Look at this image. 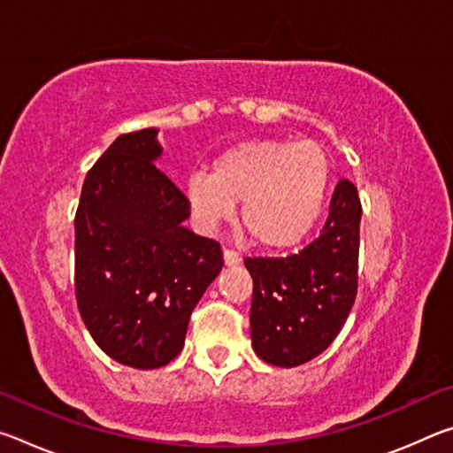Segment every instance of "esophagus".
<instances>
[{
	"label": "esophagus",
	"instance_id": "1",
	"mask_svg": "<svg viewBox=\"0 0 453 453\" xmlns=\"http://www.w3.org/2000/svg\"><path fill=\"white\" fill-rule=\"evenodd\" d=\"M242 262V256L234 250H224V264L226 265H237Z\"/></svg>",
	"mask_w": 453,
	"mask_h": 453
}]
</instances>
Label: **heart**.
Segmentation results:
<instances>
[{"instance_id": "heart-1", "label": "heart", "mask_w": 453, "mask_h": 453, "mask_svg": "<svg viewBox=\"0 0 453 453\" xmlns=\"http://www.w3.org/2000/svg\"><path fill=\"white\" fill-rule=\"evenodd\" d=\"M329 183L332 159L319 143L251 140L219 153L211 173H191L183 194L203 227L227 219L242 202L240 219L250 240L283 250L316 226Z\"/></svg>"}]
</instances>
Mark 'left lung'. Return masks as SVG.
Here are the masks:
<instances>
[{"instance_id": "8db88e82", "label": "left lung", "mask_w": 453, "mask_h": 453, "mask_svg": "<svg viewBox=\"0 0 453 453\" xmlns=\"http://www.w3.org/2000/svg\"><path fill=\"white\" fill-rule=\"evenodd\" d=\"M362 203L351 181L337 183L318 240L288 257H248L254 280L251 346L264 362L296 367L329 348L357 291Z\"/></svg>"}]
</instances>
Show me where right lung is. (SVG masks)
<instances>
[{
	"label": "right lung",
	"instance_id": "1",
	"mask_svg": "<svg viewBox=\"0 0 453 453\" xmlns=\"http://www.w3.org/2000/svg\"><path fill=\"white\" fill-rule=\"evenodd\" d=\"M157 129L124 134L88 172L75 213V297L116 362L156 370L186 342L189 316L224 265L219 243L183 227L189 203L153 164Z\"/></svg>",
	"mask_w": 453,
	"mask_h": 453
}]
</instances>
